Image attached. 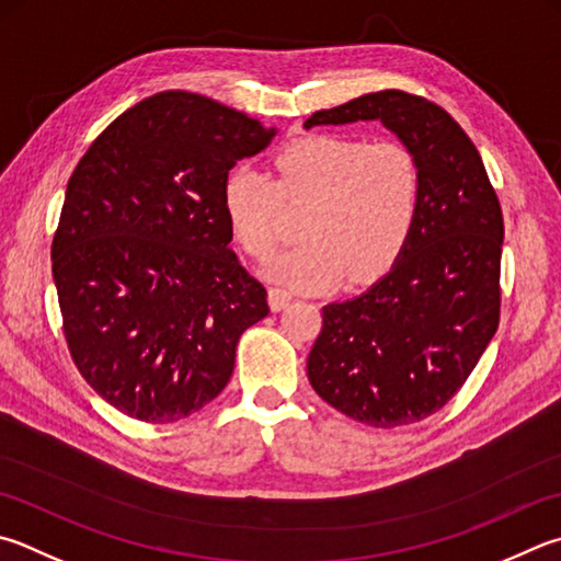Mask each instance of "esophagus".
I'll use <instances>...</instances> for the list:
<instances>
[{
	"instance_id": "34e87169",
	"label": "esophagus",
	"mask_w": 561,
	"mask_h": 561,
	"mask_svg": "<svg viewBox=\"0 0 561 561\" xmlns=\"http://www.w3.org/2000/svg\"><path fill=\"white\" fill-rule=\"evenodd\" d=\"M267 301H270V309H272V311H282V309L289 307L291 294L279 289V287H272V289L267 291Z\"/></svg>"
}]
</instances>
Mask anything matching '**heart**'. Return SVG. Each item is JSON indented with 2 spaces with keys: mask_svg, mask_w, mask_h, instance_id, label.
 Here are the masks:
<instances>
[{
  "mask_svg": "<svg viewBox=\"0 0 561 561\" xmlns=\"http://www.w3.org/2000/svg\"><path fill=\"white\" fill-rule=\"evenodd\" d=\"M284 203L309 206L307 242L282 252L264 277L282 287L319 291L348 277L368 284L400 260L422 206V169L410 147L392 139L309 135L282 147L274 179L238 167L222 186V210L238 245L267 260L279 245Z\"/></svg>",
  "mask_w": 561,
  "mask_h": 561,
  "instance_id": "heart-1",
  "label": "heart"
}]
</instances>
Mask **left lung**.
<instances>
[{
    "label": "left lung",
    "instance_id": "8db88e82",
    "mask_svg": "<svg viewBox=\"0 0 561 561\" xmlns=\"http://www.w3.org/2000/svg\"><path fill=\"white\" fill-rule=\"evenodd\" d=\"M380 119L422 169L420 218L400 260L360 297L323 307L309 382L355 422L392 430L439 412L501 321L503 210L483 159L444 107L380 90L304 122Z\"/></svg>",
    "mask_w": 561,
    "mask_h": 561
}]
</instances>
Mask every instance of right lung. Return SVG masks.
<instances>
[{
	"instance_id": "1",
	"label": "right lung",
	"mask_w": 561,
	"mask_h": 561,
	"mask_svg": "<svg viewBox=\"0 0 561 561\" xmlns=\"http://www.w3.org/2000/svg\"><path fill=\"white\" fill-rule=\"evenodd\" d=\"M274 129L183 90L107 125L78 161L50 245L66 343L122 414L167 424L228 385L267 289L230 250L222 186Z\"/></svg>"
}]
</instances>
